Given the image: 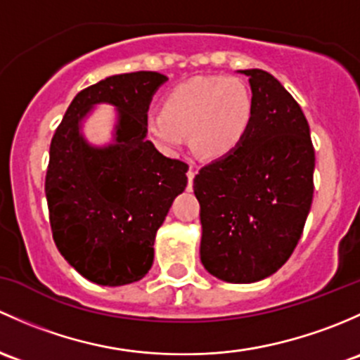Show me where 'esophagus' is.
Listing matches in <instances>:
<instances>
[{
  "instance_id": "obj_1",
  "label": "esophagus",
  "mask_w": 360,
  "mask_h": 360,
  "mask_svg": "<svg viewBox=\"0 0 360 360\" xmlns=\"http://www.w3.org/2000/svg\"><path fill=\"white\" fill-rule=\"evenodd\" d=\"M195 168L194 166H191V169L187 172V176H188V188H192V185H194V176H195Z\"/></svg>"
}]
</instances>
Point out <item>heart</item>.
Returning <instances> with one entry per match:
<instances>
[{"label": "heart", "mask_w": 360, "mask_h": 360, "mask_svg": "<svg viewBox=\"0 0 360 360\" xmlns=\"http://www.w3.org/2000/svg\"><path fill=\"white\" fill-rule=\"evenodd\" d=\"M255 120V98L244 81L199 76L176 84L162 100V110L147 117L150 140L166 154L184 147L187 133L199 154L218 161L234 154Z\"/></svg>", "instance_id": "obj_1"}]
</instances>
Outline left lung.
I'll return each mask as SVG.
<instances>
[{"label":"left lung","mask_w":360,"mask_h":360,"mask_svg":"<svg viewBox=\"0 0 360 360\" xmlns=\"http://www.w3.org/2000/svg\"><path fill=\"white\" fill-rule=\"evenodd\" d=\"M250 77L255 120L234 154L194 179L201 205V262L227 283H257L281 269L302 237L314 198V153L305 114L262 69Z\"/></svg>","instance_id":"left-lung-1"}]
</instances>
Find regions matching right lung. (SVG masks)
<instances>
[{
  "label": "right lung",
  "instance_id": "1",
  "mask_svg": "<svg viewBox=\"0 0 360 360\" xmlns=\"http://www.w3.org/2000/svg\"><path fill=\"white\" fill-rule=\"evenodd\" d=\"M168 77L116 74L74 97L50 146L44 180L53 240L83 277L102 286L140 281L154 262L155 232L187 187L188 165L147 140V110ZM95 103L120 110L115 143L91 148L80 121Z\"/></svg>",
  "mask_w": 360,
  "mask_h": 360
}]
</instances>
